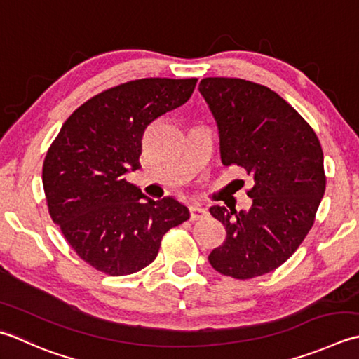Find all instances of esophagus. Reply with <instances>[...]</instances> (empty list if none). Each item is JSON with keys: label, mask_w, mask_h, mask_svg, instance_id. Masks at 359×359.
Wrapping results in <instances>:
<instances>
[{"label": "esophagus", "mask_w": 359, "mask_h": 359, "mask_svg": "<svg viewBox=\"0 0 359 359\" xmlns=\"http://www.w3.org/2000/svg\"><path fill=\"white\" fill-rule=\"evenodd\" d=\"M207 216V210L202 208L199 205H191L189 207V221H198L202 219V217Z\"/></svg>", "instance_id": "esophagus-1"}]
</instances>
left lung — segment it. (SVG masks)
<instances>
[{"label":"left lung","instance_id":"1","mask_svg":"<svg viewBox=\"0 0 359 359\" xmlns=\"http://www.w3.org/2000/svg\"><path fill=\"white\" fill-rule=\"evenodd\" d=\"M199 91L219 129L222 163L243 168L254 180L248 212L210 208L227 236L208 262L238 280L264 276L280 268L313 227L327 184L320 142L296 109L259 83L205 77Z\"/></svg>","mask_w":359,"mask_h":359}]
</instances>
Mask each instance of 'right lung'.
<instances>
[{
	"label": "right lung",
	"mask_w": 359,
	"mask_h": 359,
	"mask_svg": "<svg viewBox=\"0 0 359 359\" xmlns=\"http://www.w3.org/2000/svg\"><path fill=\"white\" fill-rule=\"evenodd\" d=\"M196 83L146 77L104 90L68 116L49 146L41 171L49 216L96 271H142L166 231L189 219L180 202L146 198L124 175L140 168L146 129L184 105Z\"/></svg>",
	"instance_id": "add662e5"
}]
</instances>
